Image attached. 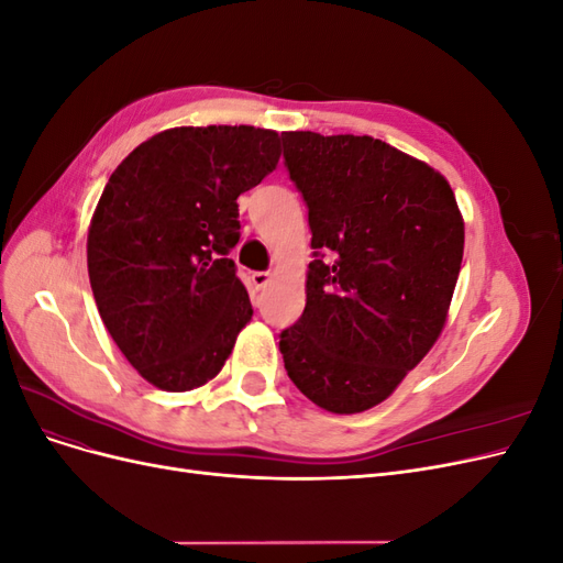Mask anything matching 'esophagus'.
I'll list each match as a JSON object with an SVG mask.
<instances>
[{"mask_svg":"<svg viewBox=\"0 0 563 563\" xmlns=\"http://www.w3.org/2000/svg\"><path fill=\"white\" fill-rule=\"evenodd\" d=\"M269 279H272L269 272H253V275H251V286L255 288V291H261V288H265L269 284Z\"/></svg>","mask_w":563,"mask_h":563,"instance_id":"esophagus-1","label":"esophagus"}]
</instances>
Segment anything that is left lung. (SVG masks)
I'll list each match as a JSON object with an SVG mask.
<instances>
[{
	"label": "left lung",
	"instance_id": "obj_1",
	"mask_svg": "<svg viewBox=\"0 0 563 563\" xmlns=\"http://www.w3.org/2000/svg\"><path fill=\"white\" fill-rule=\"evenodd\" d=\"M314 261L279 333L288 378L331 413L387 399L444 329L465 225L434 168L371 135L282 133Z\"/></svg>",
	"mask_w": 563,
	"mask_h": 563
}]
</instances>
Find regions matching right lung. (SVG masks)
Segmentation results:
<instances>
[{
  "label": "right lung",
  "mask_w": 563,
  "mask_h": 563,
  "mask_svg": "<svg viewBox=\"0 0 563 563\" xmlns=\"http://www.w3.org/2000/svg\"><path fill=\"white\" fill-rule=\"evenodd\" d=\"M277 162L269 129L180 126L141 143L110 176L89 230V279L117 347L155 387L216 378L251 319L228 258L240 242L236 197Z\"/></svg>",
  "instance_id": "obj_1"
}]
</instances>
